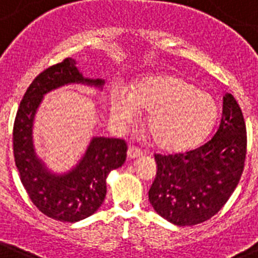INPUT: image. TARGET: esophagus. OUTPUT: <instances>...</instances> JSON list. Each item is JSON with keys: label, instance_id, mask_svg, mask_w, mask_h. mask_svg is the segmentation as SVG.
I'll return each instance as SVG.
<instances>
[{"label": "esophagus", "instance_id": "obj_1", "mask_svg": "<svg viewBox=\"0 0 258 258\" xmlns=\"http://www.w3.org/2000/svg\"><path fill=\"white\" fill-rule=\"evenodd\" d=\"M143 151H140L139 148H135V147H130L128 151H127V157L128 159H138V157H142Z\"/></svg>", "mask_w": 258, "mask_h": 258}]
</instances>
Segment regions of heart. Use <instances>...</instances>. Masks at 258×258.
Returning <instances> with one entry per match:
<instances>
[{"instance_id":"1","label":"heart","mask_w":258,"mask_h":258,"mask_svg":"<svg viewBox=\"0 0 258 258\" xmlns=\"http://www.w3.org/2000/svg\"><path fill=\"white\" fill-rule=\"evenodd\" d=\"M139 109L149 112L147 127L157 147L173 152L201 144L218 115L209 93L181 76L168 73L143 77L133 93L116 88L110 94V112L119 124H133Z\"/></svg>"}]
</instances>
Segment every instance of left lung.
Instances as JSON below:
<instances>
[{
  "label": "left lung",
  "mask_w": 258,
  "mask_h": 258,
  "mask_svg": "<svg viewBox=\"0 0 258 258\" xmlns=\"http://www.w3.org/2000/svg\"><path fill=\"white\" fill-rule=\"evenodd\" d=\"M246 130L232 94L223 97L222 120L214 138L186 153L156 155L149 202L164 219L179 227L213 218L235 191L244 169Z\"/></svg>",
  "instance_id": "left-lung-1"
}]
</instances>
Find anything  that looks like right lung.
Listing matches in <instances>:
<instances>
[{
    "label": "right lung",
    "instance_id": "add662e5",
    "mask_svg": "<svg viewBox=\"0 0 258 258\" xmlns=\"http://www.w3.org/2000/svg\"><path fill=\"white\" fill-rule=\"evenodd\" d=\"M75 59L49 67L31 82L21 101L13 130V148L19 177L32 203L44 215L75 223L93 215L105 201L106 178L125 161L124 140L93 136L76 165L56 173L38 155L34 144V122L45 94L79 84L102 90L103 79L85 77Z\"/></svg>",
    "mask_w": 258,
    "mask_h": 258
}]
</instances>
